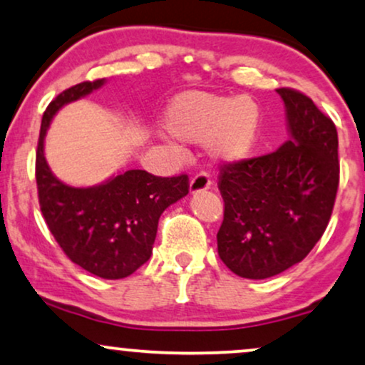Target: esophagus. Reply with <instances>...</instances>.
Returning a JSON list of instances; mask_svg holds the SVG:
<instances>
[{"label": "esophagus", "instance_id": "esophagus-1", "mask_svg": "<svg viewBox=\"0 0 365 365\" xmlns=\"http://www.w3.org/2000/svg\"><path fill=\"white\" fill-rule=\"evenodd\" d=\"M211 186V178L208 173H200L196 174L195 178L191 179V184H190V190L191 192H200V191H205L208 190V187Z\"/></svg>", "mask_w": 365, "mask_h": 365}]
</instances>
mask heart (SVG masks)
<instances>
[{
    "label": "heart",
    "instance_id": "heart-1",
    "mask_svg": "<svg viewBox=\"0 0 365 365\" xmlns=\"http://www.w3.org/2000/svg\"><path fill=\"white\" fill-rule=\"evenodd\" d=\"M168 127L187 142H210L225 159L238 160L250 154L259 132V108L254 100H233L208 93H184L170 103Z\"/></svg>",
    "mask_w": 365,
    "mask_h": 365
}]
</instances>
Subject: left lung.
<instances>
[{
    "label": "left lung",
    "mask_w": 365,
    "mask_h": 365,
    "mask_svg": "<svg viewBox=\"0 0 365 365\" xmlns=\"http://www.w3.org/2000/svg\"><path fill=\"white\" fill-rule=\"evenodd\" d=\"M291 140L271 154L220 165L218 255L237 276L265 279L312 252L330 222L340 181L339 135L304 93L279 88Z\"/></svg>",
    "instance_id": "8db88e82"
}]
</instances>
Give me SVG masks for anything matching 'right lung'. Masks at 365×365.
Wrapping results in <instances>:
<instances>
[{"label": "right lung", "instance_id": "right-lung-1", "mask_svg": "<svg viewBox=\"0 0 365 365\" xmlns=\"http://www.w3.org/2000/svg\"><path fill=\"white\" fill-rule=\"evenodd\" d=\"M103 83L105 79L84 81L48 103L40 125L35 179L40 211L67 257L98 277L123 279L150 257L162 211L190 192V178H160L132 169L86 190L58 181L43 157L48 123L58 108L86 96Z\"/></svg>", "mask_w": 365, "mask_h": 365}]
</instances>
